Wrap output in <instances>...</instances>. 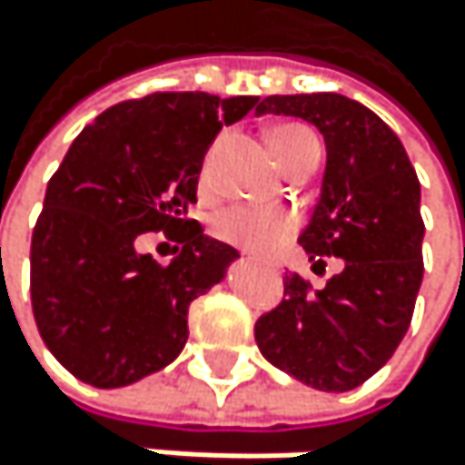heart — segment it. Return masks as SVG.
<instances>
[{"label":"heart","mask_w":465,"mask_h":465,"mask_svg":"<svg viewBox=\"0 0 465 465\" xmlns=\"http://www.w3.org/2000/svg\"><path fill=\"white\" fill-rule=\"evenodd\" d=\"M310 142H315V136L303 128V124H279V128L271 131V150L282 167ZM212 231H214V237H220L228 245H237L256 256H267L292 237L295 220L292 214L282 209L234 203L214 214Z\"/></svg>","instance_id":"heart-1"}]
</instances>
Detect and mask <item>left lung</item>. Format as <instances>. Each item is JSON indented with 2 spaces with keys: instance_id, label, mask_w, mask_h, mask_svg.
<instances>
[{
  "instance_id": "obj_1",
  "label": "left lung",
  "mask_w": 465,
  "mask_h": 465,
  "mask_svg": "<svg viewBox=\"0 0 465 465\" xmlns=\"http://www.w3.org/2000/svg\"><path fill=\"white\" fill-rule=\"evenodd\" d=\"M276 114L315 124L326 144L321 194L298 245L312 271L343 259L323 290L284 276V301L256 321L262 357L292 380L346 393L396 351L413 318L424 276L421 183L388 124L334 92L273 94L256 116Z\"/></svg>"
}]
</instances>
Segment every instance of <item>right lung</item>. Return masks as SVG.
<instances>
[{
    "label": "right lung",
    "instance_id": "1",
    "mask_svg": "<svg viewBox=\"0 0 465 465\" xmlns=\"http://www.w3.org/2000/svg\"><path fill=\"white\" fill-rule=\"evenodd\" d=\"M256 103L158 92L103 111L72 142L33 228L30 295L46 349L80 382L124 388L183 351L189 303L240 259L189 217L203 155ZM147 230L182 245L170 265L135 248Z\"/></svg>",
    "mask_w": 465,
    "mask_h": 465
}]
</instances>
